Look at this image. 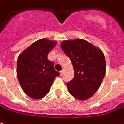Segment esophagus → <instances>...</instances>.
I'll return each instance as SVG.
<instances>
[{
	"label": "esophagus",
	"instance_id": "34e87169",
	"mask_svg": "<svg viewBox=\"0 0 124 124\" xmlns=\"http://www.w3.org/2000/svg\"><path fill=\"white\" fill-rule=\"evenodd\" d=\"M60 75H61V76H62V75L64 74V70H62L60 72Z\"/></svg>",
	"mask_w": 124,
	"mask_h": 124
}]
</instances>
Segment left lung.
I'll list each match as a JSON object with an SVG mask.
<instances>
[{
    "mask_svg": "<svg viewBox=\"0 0 124 124\" xmlns=\"http://www.w3.org/2000/svg\"><path fill=\"white\" fill-rule=\"evenodd\" d=\"M60 46L70 58L74 70L73 79L66 84L68 91L77 99L86 100L97 91L104 78V54L99 48L82 39L63 41Z\"/></svg>",
    "mask_w": 124,
    "mask_h": 124,
    "instance_id": "left-lung-1",
    "label": "left lung"
}]
</instances>
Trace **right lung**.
Here are the masks:
<instances>
[{"label":"right lung","mask_w":124,"mask_h":124,"mask_svg":"<svg viewBox=\"0 0 124 124\" xmlns=\"http://www.w3.org/2000/svg\"><path fill=\"white\" fill-rule=\"evenodd\" d=\"M56 45L46 38L35 41L20 54L17 63V75L23 91L31 98H43L59 72L54 69L47 55Z\"/></svg>","instance_id":"1"}]
</instances>
